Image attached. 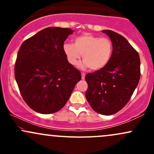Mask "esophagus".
Returning <instances> with one entry per match:
<instances>
[{"mask_svg":"<svg viewBox=\"0 0 154 154\" xmlns=\"http://www.w3.org/2000/svg\"><path fill=\"white\" fill-rule=\"evenodd\" d=\"M81 75H82V79H85V74L82 73V74H81Z\"/></svg>","mask_w":154,"mask_h":154,"instance_id":"obj_1","label":"esophagus"}]
</instances>
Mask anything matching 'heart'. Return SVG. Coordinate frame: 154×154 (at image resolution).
<instances>
[{
    "label": "heart",
    "instance_id": "heart-1",
    "mask_svg": "<svg viewBox=\"0 0 154 154\" xmlns=\"http://www.w3.org/2000/svg\"><path fill=\"white\" fill-rule=\"evenodd\" d=\"M63 50L67 61L72 66L79 62L82 55L83 61L79 67H89L98 71L109 63L113 54V45L109 39L86 33L75 39V43H65Z\"/></svg>",
    "mask_w": 154,
    "mask_h": 154
}]
</instances>
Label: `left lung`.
Returning a JSON list of instances; mask_svg holds the SVG:
<instances>
[{
	"label": "left lung",
	"mask_w": 154,
	"mask_h": 154,
	"mask_svg": "<svg viewBox=\"0 0 154 154\" xmlns=\"http://www.w3.org/2000/svg\"><path fill=\"white\" fill-rule=\"evenodd\" d=\"M110 38L113 54L104 68L85 76V96L92 109L103 115H112L128 103L140 77L138 53L122 35L102 31Z\"/></svg>",
	"instance_id": "8db88e82"
}]
</instances>
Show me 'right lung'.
<instances>
[{
    "label": "right lung",
    "mask_w": 154,
    "mask_h": 154,
    "mask_svg": "<svg viewBox=\"0 0 154 154\" xmlns=\"http://www.w3.org/2000/svg\"><path fill=\"white\" fill-rule=\"evenodd\" d=\"M74 31L47 27L23 42L15 63V79L23 99L32 109L48 114L59 111L81 79L63 50Z\"/></svg>",
    "instance_id": "add662e5"
}]
</instances>
